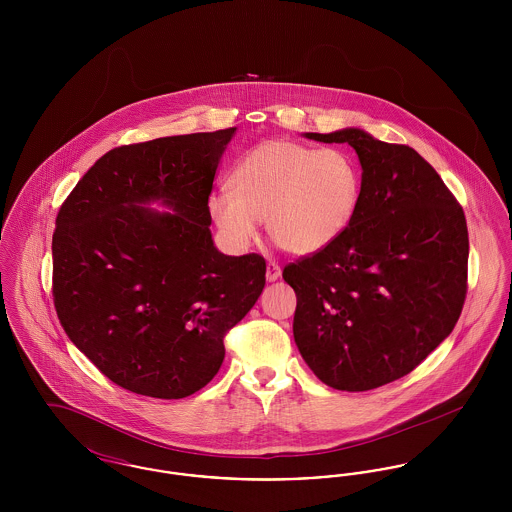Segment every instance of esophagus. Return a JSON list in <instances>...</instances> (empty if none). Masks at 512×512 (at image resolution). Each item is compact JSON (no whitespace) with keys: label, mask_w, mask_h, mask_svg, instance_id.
Returning <instances> with one entry per match:
<instances>
[{"label":"esophagus","mask_w":512,"mask_h":512,"mask_svg":"<svg viewBox=\"0 0 512 512\" xmlns=\"http://www.w3.org/2000/svg\"><path fill=\"white\" fill-rule=\"evenodd\" d=\"M280 274H282V268L278 263H274V261H268L267 265V280L268 282H276L278 278H280Z\"/></svg>","instance_id":"obj_1"}]
</instances>
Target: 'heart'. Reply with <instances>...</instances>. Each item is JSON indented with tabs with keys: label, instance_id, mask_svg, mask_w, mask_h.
<instances>
[{
	"label": "heart",
	"instance_id": "obj_1",
	"mask_svg": "<svg viewBox=\"0 0 512 512\" xmlns=\"http://www.w3.org/2000/svg\"><path fill=\"white\" fill-rule=\"evenodd\" d=\"M361 197V169L340 147L267 140L232 172V190L209 197V215L228 244L244 249L267 219L270 238L293 255H313L338 240Z\"/></svg>",
	"mask_w": 512,
	"mask_h": 512
}]
</instances>
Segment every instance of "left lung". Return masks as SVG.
<instances>
[{
	"mask_svg": "<svg viewBox=\"0 0 512 512\" xmlns=\"http://www.w3.org/2000/svg\"><path fill=\"white\" fill-rule=\"evenodd\" d=\"M357 151V211L338 240L284 267L293 338L326 386L368 391L403 378L455 328L468 278L463 207L413 147L359 128L305 134Z\"/></svg>",
	"mask_w": 512,
	"mask_h": 512,
	"instance_id": "8db88e82",
	"label": "left lung"
}]
</instances>
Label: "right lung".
Instances as JSON below:
<instances>
[{
	"mask_svg": "<svg viewBox=\"0 0 512 512\" xmlns=\"http://www.w3.org/2000/svg\"><path fill=\"white\" fill-rule=\"evenodd\" d=\"M234 132L115 147L57 213V317L124 390L182 399L207 386L222 365L224 336L265 288L263 255H224L209 230V195ZM151 200L172 213L149 210Z\"/></svg>",
	"mask_w": 512,
	"mask_h": 512,
	"instance_id": "obj_1",
	"label": "right lung"
}]
</instances>
